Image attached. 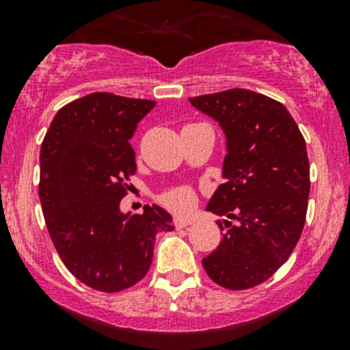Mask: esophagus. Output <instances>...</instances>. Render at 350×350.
<instances>
[{
	"instance_id": "34e87169",
	"label": "esophagus",
	"mask_w": 350,
	"mask_h": 350,
	"mask_svg": "<svg viewBox=\"0 0 350 350\" xmlns=\"http://www.w3.org/2000/svg\"><path fill=\"white\" fill-rule=\"evenodd\" d=\"M193 218H181V217H176L174 218V227L176 228H185V227H188V225H191L193 224Z\"/></svg>"
}]
</instances>
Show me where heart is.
<instances>
[{
    "mask_svg": "<svg viewBox=\"0 0 350 350\" xmlns=\"http://www.w3.org/2000/svg\"><path fill=\"white\" fill-rule=\"evenodd\" d=\"M162 201H164L171 210L183 213V211L189 210L191 204L195 203V193H193V189L188 188V186H179V188H174L171 189V191L165 193V195L162 196Z\"/></svg>",
    "mask_w": 350,
    "mask_h": 350,
    "instance_id": "heart-1",
    "label": "heart"
}]
</instances>
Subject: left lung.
<instances>
[{"label": "left lung", "mask_w": 350, "mask_h": 350, "mask_svg": "<svg viewBox=\"0 0 350 350\" xmlns=\"http://www.w3.org/2000/svg\"><path fill=\"white\" fill-rule=\"evenodd\" d=\"M227 137L224 185L206 210L220 217V245L203 259L211 281L241 291L269 280L299 241L310 195L306 144L280 101L250 90L189 98Z\"/></svg>", "instance_id": "obj_1"}]
</instances>
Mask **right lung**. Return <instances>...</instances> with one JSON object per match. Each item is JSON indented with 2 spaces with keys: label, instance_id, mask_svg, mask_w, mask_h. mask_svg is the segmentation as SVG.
<instances>
[{
  "label": "right lung",
  "instance_id": "add662e5",
  "mask_svg": "<svg viewBox=\"0 0 350 350\" xmlns=\"http://www.w3.org/2000/svg\"><path fill=\"white\" fill-rule=\"evenodd\" d=\"M155 101L93 93L57 111L40 147L45 225L74 278L103 293L137 284L152 264L155 234L174 230L157 204L122 213L135 174L130 139Z\"/></svg>",
  "mask_w": 350,
  "mask_h": 350
}]
</instances>
